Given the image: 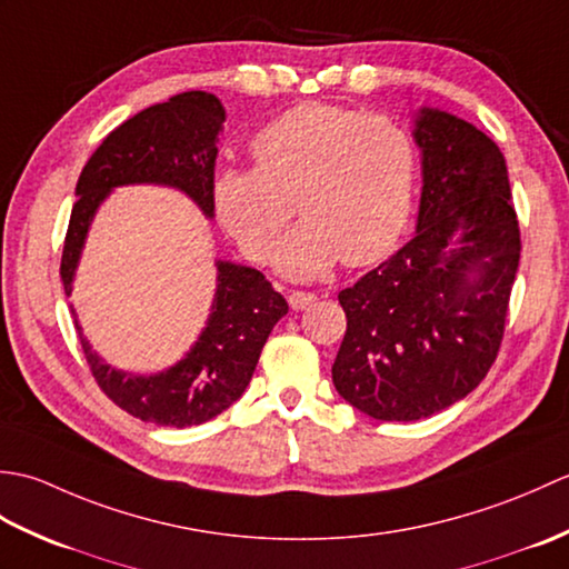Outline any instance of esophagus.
I'll return each mask as SVG.
<instances>
[{
    "label": "esophagus",
    "instance_id": "34e87169",
    "mask_svg": "<svg viewBox=\"0 0 569 569\" xmlns=\"http://www.w3.org/2000/svg\"><path fill=\"white\" fill-rule=\"evenodd\" d=\"M316 293H306V291H293L291 296H288V306H291L293 310H303L308 308L310 303H316Z\"/></svg>",
    "mask_w": 569,
    "mask_h": 569
}]
</instances>
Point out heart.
I'll return each instance as SVG.
<instances>
[{
    "label": "heart",
    "instance_id": "b5f03b06",
    "mask_svg": "<svg viewBox=\"0 0 569 569\" xmlns=\"http://www.w3.org/2000/svg\"><path fill=\"white\" fill-rule=\"evenodd\" d=\"M251 151L257 168H224L212 183L214 212L249 259L271 257L296 208L306 220L273 261L298 281L320 278L340 259L379 261L401 239L418 156L396 119L306 102L271 119Z\"/></svg>",
    "mask_w": 569,
    "mask_h": 569
}]
</instances>
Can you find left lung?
Returning a JSON list of instances; mask_svg holds the SVG:
<instances>
[{
  "label": "left lung",
  "instance_id": "left-lung-1",
  "mask_svg": "<svg viewBox=\"0 0 569 569\" xmlns=\"http://www.w3.org/2000/svg\"><path fill=\"white\" fill-rule=\"evenodd\" d=\"M416 234L337 296L347 332L332 365L345 401L420 420L475 391L497 359L521 259L509 171L485 131L438 107L413 114Z\"/></svg>",
  "mask_w": 569,
  "mask_h": 569
}]
</instances>
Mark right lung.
Instances as JSON below:
<instances>
[{
	"label": "right lung",
	"mask_w": 569,
	"mask_h": 569,
	"mask_svg": "<svg viewBox=\"0 0 569 569\" xmlns=\"http://www.w3.org/2000/svg\"><path fill=\"white\" fill-rule=\"evenodd\" d=\"M222 129V102L210 92L190 90L147 107L104 137L76 186L78 200L60 261L66 296L72 293L94 214L117 188H173L212 220L214 161ZM214 298L204 328L188 352L161 371L137 373L107 365L82 335L76 308L70 306L92 377L127 413L156 426H200L247 391L261 349L273 325L288 312V303L251 266L214 259Z\"/></svg>",
	"instance_id": "1"
}]
</instances>
